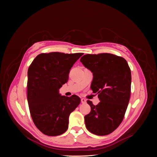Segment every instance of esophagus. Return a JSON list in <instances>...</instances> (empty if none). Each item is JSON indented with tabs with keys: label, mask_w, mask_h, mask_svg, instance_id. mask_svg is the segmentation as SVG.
<instances>
[{
	"label": "esophagus",
	"mask_w": 157,
	"mask_h": 157,
	"mask_svg": "<svg viewBox=\"0 0 157 157\" xmlns=\"http://www.w3.org/2000/svg\"><path fill=\"white\" fill-rule=\"evenodd\" d=\"M81 103H82V104H84V103H85V102H86V101L85 98H82L81 99Z\"/></svg>",
	"instance_id": "obj_1"
}]
</instances>
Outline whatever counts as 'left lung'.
<instances>
[{
    "label": "left lung",
    "instance_id": "1",
    "mask_svg": "<svg viewBox=\"0 0 157 157\" xmlns=\"http://www.w3.org/2000/svg\"><path fill=\"white\" fill-rule=\"evenodd\" d=\"M80 62L93 73L91 89L100 102L94 105L87 101L91 111L85 117V125L97 136L111 134L125 116L131 90V72L127 62L111 53L87 54Z\"/></svg>",
    "mask_w": 157,
    "mask_h": 157
}]
</instances>
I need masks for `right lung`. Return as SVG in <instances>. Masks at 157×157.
Returning a JSON list of instances; mask_svg holds the SVG:
<instances>
[{"label":"right lung","instance_id":"add662e5","mask_svg":"<svg viewBox=\"0 0 157 157\" xmlns=\"http://www.w3.org/2000/svg\"><path fill=\"white\" fill-rule=\"evenodd\" d=\"M83 53H41L28 69L27 101L32 120L44 134L56 136L68 128L70 114L80 98L62 96L59 89L67 83L71 67Z\"/></svg>","mask_w":157,"mask_h":157}]
</instances>
